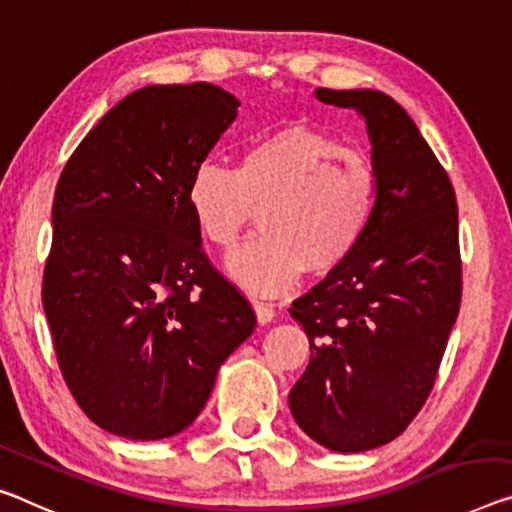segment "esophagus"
<instances>
[{"instance_id":"1","label":"esophagus","mask_w":512,"mask_h":512,"mask_svg":"<svg viewBox=\"0 0 512 512\" xmlns=\"http://www.w3.org/2000/svg\"><path fill=\"white\" fill-rule=\"evenodd\" d=\"M254 311H256V318H258V322H272L274 320V316H277V309H274L272 304H267V302H254Z\"/></svg>"}]
</instances>
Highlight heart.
<instances>
[{"instance_id":"heart-1","label":"heart","mask_w":512,"mask_h":512,"mask_svg":"<svg viewBox=\"0 0 512 512\" xmlns=\"http://www.w3.org/2000/svg\"><path fill=\"white\" fill-rule=\"evenodd\" d=\"M375 194L366 157L302 125L247 141L235 169L201 164L187 185L196 229L215 249L229 251L261 210L263 233L229 258L231 277L254 295L283 293L306 267H341L371 226Z\"/></svg>"}]
</instances>
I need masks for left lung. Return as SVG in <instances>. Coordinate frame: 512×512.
<instances>
[{
	"instance_id": "8db88e82",
	"label": "left lung",
	"mask_w": 512,
	"mask_h": 512,
	"mask_svg": "<svg viewBox=\"0 0 512 512\" xmlns=\"http://www.w3.org/2000/svg\"><path fill=\"white\" fill-rule=\"evenodd\" d=\"M316 96L366 119L377 194L355 254L288 309L311 341L288 403L318 444L359 453L396 439L435 387L462 297L458 201L428 141L387 93Z\"/></svg>"
}]
</instances>
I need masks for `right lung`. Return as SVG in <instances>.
Instances as JSON below:
<instances>
[{
  "label": "right lung",
  "instance_id": "obj_1",
  "mask_svg": "<svg viewBox=\"0 0 512 512\" xmlns=\"http://www.w3.org/2000/svg\"><path fill=\"white\" fill-rule=\"evenodd\" d=\"M238 105L208 82L146 86L109 109L61 171L43 309L70 393L112 435L185 430L256 327L187 203Z\"/></svg>",
  "mask_w": 512,
  "mask_h": 512
}]
</instances>
